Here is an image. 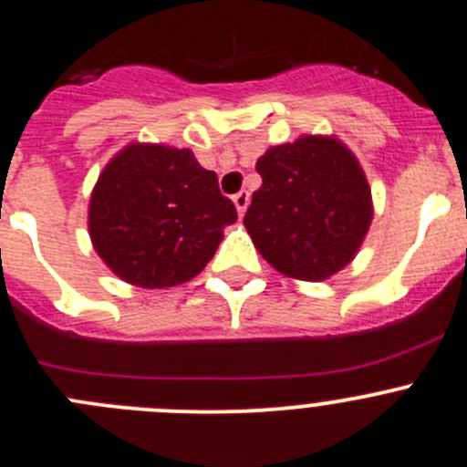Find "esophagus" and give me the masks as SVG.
Instances as JSON below:
<instances>
[{"mask_svg":"<svg viewBox=\"0 0 467 467\" xmlns=\"http://www.w3.org/2000/svg\"><path fill=\"white\" fill-rule=\"evenodd\" d=\"M249 192L246 191H239L237 195L233 197V202H234V207H237V212H239V216H244V212H246V207H249Z\"/></svg>","mask_w":467,"mask_h":467,"instance_id":"obj_1","label":"esophagus"}]
</instances>
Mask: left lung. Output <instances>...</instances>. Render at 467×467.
Returning a JSON list of instances; mask_svg holds the SVG:
<instances>
[{
  "mask_svg": "<svg viewBox=\"0 0 467 467\" xmlns=\"http://www.w3.org/2000/svg\"><path fill=\"white\" fill-rule=\"evenodd\" d=\"M255 170L263 186L244 225L275 270L323 281L351 263L372 221V195L347 146L306 134L272 146Z\"/></svg>",
  "mask_w": 467,
  "mask_h": 467,
  "instance_id": "left-lung-1",
  "label": "left lung"
}]
</instances>
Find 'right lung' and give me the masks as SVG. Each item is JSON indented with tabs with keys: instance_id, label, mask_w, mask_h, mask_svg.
I'll use <instances>...</instances> for the list:
<instances>
[{
	"instance_id": "right-lung-1",
	"label": "right lung",
	"mask_w": 467,
	"mask_h": 467,
	"mask_svg": "<svg viewBox=\"0 0 467 467\" xmlns=\"http://www.w3.org/2000/svg\"><path fill=\"white\" fill-rule=\"evenodd\" d=\"M237 221L216 171L188 149L130 144L99 176L88 228L95 251L120 279L141 288L183 284L204 270Z\"/></svg>"
}]
</instances>
